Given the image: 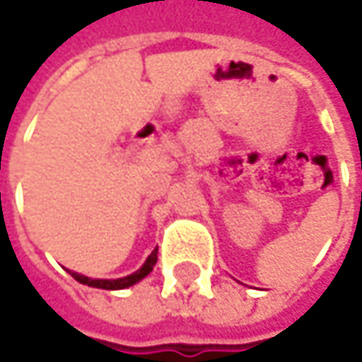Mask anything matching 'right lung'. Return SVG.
I'll return each mask as SVG.
<instances>
[{
	"label": "right lung",
	"instance_id": "right-lung-1",
	"mask_svg": "<svg viewBox=\"0 0 362 362\" xmlns=\"http://www.w3.org/2000/svg\"><path fill=\"white\" fill-rule=\"evenodd\" d=\"M157 264V250H153V253L146 257V262H144V266L140 268V270H136L134 274H129V276H123V279H88V276H83V274H77V272H71L73 276H75V281H79V283H83V285H88V287H98V289H125V287H132L134 283H138V281H142L151 270H153V266Z\"/></svg>",
	"mask_w": 362,
	"mask_h": 362
}]
</instances>
